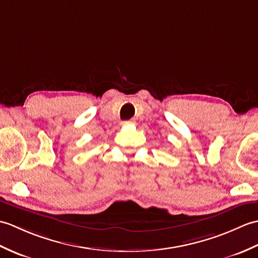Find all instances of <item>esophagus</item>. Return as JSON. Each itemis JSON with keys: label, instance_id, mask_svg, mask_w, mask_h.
<instances>
[{"label": "esophagus", "instance_id": "obj_1", "mask_svg": "<svg viewBox=\"0 0 258 258\" xmlns=\"http://www.w3.org/2000/svg\"><path fill=\"white\" fill-rule=\"evenodd\" d=\"M136 122L135 119H130V120H127V121H123L122 124H133Z\"/></svg>", "mask_w": 258, "mask_h": 258}]
</instances>
